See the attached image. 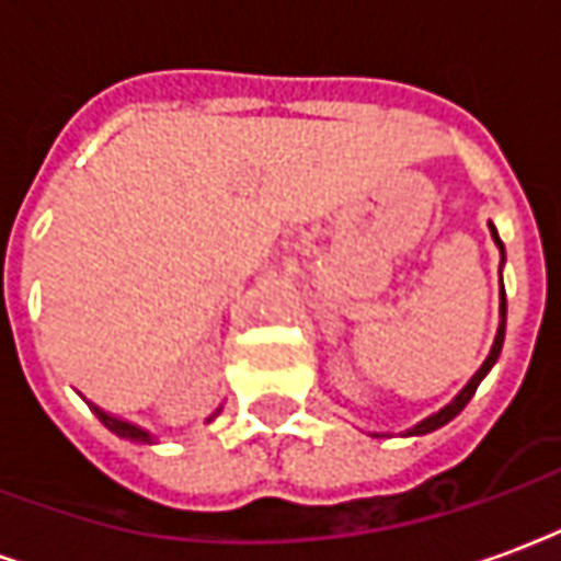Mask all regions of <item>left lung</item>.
<instances>
[{
  "label": "left lung",
  "instance_id": "obj_1",
  "mask_svg": "<svg viewBox=\"0 0 561 561\" xmlns=\"http://www.w3.org/2000/svg\"><path fill=\"white\" fill-rule=\"evenodd\" d=\"M490 233H493L495 245H499V252H502V264H505V245H502V240H499V231H495V225L490 221ZM499 316H502V321H499V330H495V340H493V348H490V354H486V360L481 364V369L474 373V376L469 378V385L459 390L454 400L447 402L445 409H438V412H433L430 417H423L421 423H414L412 430H405V433L400 435H426L433 433V430H438V426H445V423H450L454 417H457L466 405H469V400L474 397V390H478V385H481L483 378H486V373L493 369L495 360H499V354H502V342H505V316H507V300H505V285H502V304H499ZM376 438H385V435L390 433H373Z\"/></svg>",
  "mask_w": 561,
  "mask_h": 561
}]
</instances>
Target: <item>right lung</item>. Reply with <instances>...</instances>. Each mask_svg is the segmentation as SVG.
Instances as JSON below:
<instances>
[{
	"label": "right lung",
	"instance_id": "add662e5",
	"mask_svg": "<svg viewBox=\"0 0 561 561\" xmlns=\"http://www.w3.org/2000/svg\"><path fill=\"white\" fill-rule=\"evenodd\" d=\"M90 409H92V412H95V417H99V421H102L104 426L111 430V433L119 435V438H128V442H138V445H156V442H159V438L149 433V430L138 426V423L123 421V417H116V414H111V412H104V409H99L95 402H90ZM219 412H221V409H216V412L209 414L207 423L213 421V417H219Z\"/></svg>",
	"mask_w": 561,
	"mask_h": 561
}]
</instances>
